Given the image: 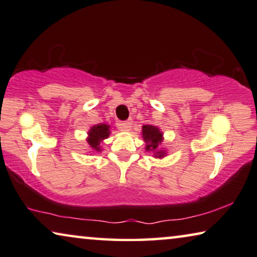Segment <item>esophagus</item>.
Masks as SVG:
<instances>
[{"label": "esophagus", "instance_id": "1", "mask_svg": "<svg viewBox=\"0 0 257 257\" xmlns=\"http://www.w3.org/2000/svg\"><path fill=\"white\" fill-rule=\"evenodd\" d=\"M133 120L132 119H128V120H125L123 123H120V127L121 130H124V131H130V128H131Z\"/></svg>", "mask_w": 257, "mask_h": 257}]
</instances>
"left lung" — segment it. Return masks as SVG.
Masks as SVG:
<instances>
[{"label": "left lung", "mask_w": 257, "mask_h": 257, "mask_svg": "<svg viewBox=\"0 0 257 257\" xmlns=\"http://www.w3.org/2000/svg\"><path fill=\"white\" fill-rule=\"evenodd\" d=\"M141 134L146 144V151L153 153L155 159H163L167 156V149L162 147V142L164 140L163 132L157 126L144 125Z\"/></svg>", "instance_id": "obj_1"}]
</instances>
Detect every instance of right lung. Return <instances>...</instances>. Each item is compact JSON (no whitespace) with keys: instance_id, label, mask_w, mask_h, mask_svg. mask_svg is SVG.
<instances>
[{"instance_id":"add662e5","label":"right lung","mask_w":257,"mask_h":257,"mask_svg":"<svg viewBox=\"0 0 257 257\" xmlns=\"http://www.w3.org/2000/svg\"><path fill=\"white\" fill-rule=\"evenodd\" d=\"M110 125L101 123L92 126L87 133V144L89 148L94 152H102L101 142L110 136Z\"/></svg>"}]
</instances>
